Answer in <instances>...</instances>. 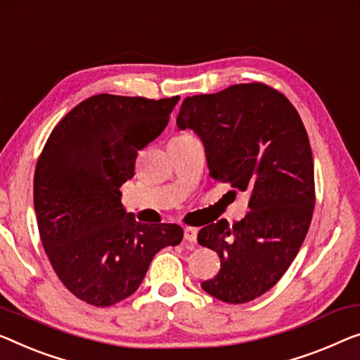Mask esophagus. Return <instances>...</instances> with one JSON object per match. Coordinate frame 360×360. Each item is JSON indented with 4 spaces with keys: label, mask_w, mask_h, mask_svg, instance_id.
I'll return each instance as SVG.
<instances>
[{
    "label": "esophagus",
    "mask_w": 360,
    "mask_h": 360,
    "mask_svg": "<svg viewBox=\"0 0 360 360\" xmlns=\"http://www.w3.org/2000/svg\"><path fill=\"white\" fill-rule=\"evenodd\" d=\"M184 239L189 240V243H195L197 240V229L187 226L184 228Z\"/></svg>",
    "instance_id": "obj_1"
}]
</instances>
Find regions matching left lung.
Segmentation results:
<instances>
[{
    "label": "left lung",
    "mask_w": 360,
    "mask_h": 360,
    "mask_svg": "<svg viewBox=\"0 0 360 360\" xmlns=\"http://www.w3.org/2000/svg\"><path fill=\"white\" fill-rule=\"evenodd\" d=\"M176 124L200 137L213 179L249 194L240 221L198 231L221 264L200 286L228 304L260 297L296 259L312 221L314 158L302 120L283 94L252 82L187 96Z\"/></svg>",
    "instance_id": "1"
}]
</instances>
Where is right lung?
<instances>
[{"mask_svg":"<svg viewBox=\"0 0 360 360\" xmlns=\"http://www.w3.org/2000/svg\"><path fill=\"white\" fill-rule=\"evenodd\" d=\"M178 101L94 95L58 122L43 147L34 176L40 239L58 278L84 302H121L141 286L155 254L182 240L179 224L136 221L120 191Z\"/></svg>","mask_w":360,"mask_h":360,"instance_id":"1","label":"right lung"}]
</instances>
